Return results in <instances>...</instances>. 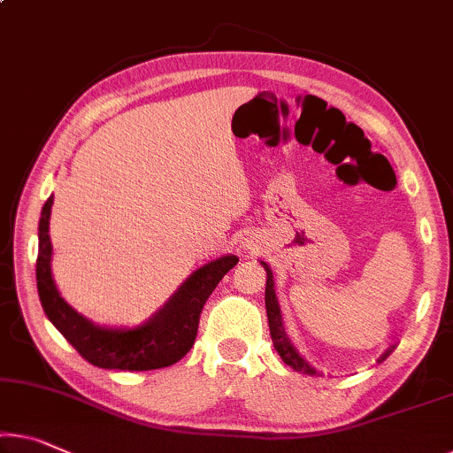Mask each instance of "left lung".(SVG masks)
<instances>
[{
  "label": "left lung",
  "mask_w": 453,
  "mask_h": 453,
  "mask_svg": "<svg viewBox=\"0 0 453 453\" xmlns=\"http://www.w3.org/2000/svg\"><path fill=\"white\" fill-rule=\"evenodd\" d=\"M263 269H265L267 273V283H265V310H267V319H269V332H271V340H273V346L275 350L280 352L281 360L288 366L294 368L297 372H303V374H319L314 366H311L308 360H305L302 354L297 352V348L291 344V340L288 338V334H285V326H283V316H281V308H280V302H277V296H275V281H273V271L267 265L265 261H261ZM393 352V348H388V350L382 354L379 358V363H382L388 354Z\"/></svg>",
  "instance_id": "obj_1"
}]
</instances>
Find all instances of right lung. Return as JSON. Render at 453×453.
<instances>
[{"instance_id": "add662e5", "label": "right lung", "mask_w": 453, "mask_h": 453, "mask_svg": "<svg viewBox=\"0 0 453 453\" xmlns=\"http://www.w3.org/2000/svg\"><path fill=\"white\" fill-rule=\"evenodd\" d=\"M54 196L42 206L38 225V261L36 283L44 314L62 336L71 342L76 352L90 365L99 368H119V371H154V368L172 366L186 357L196 340L200 311L208 296L219 281L231 271L239 257L222 255L208 261L194 271L180 285L164 308L145 319L135 328H105L90 322L79 314L73 305L62 299L52 277V242H50V212Z\"/></svg>"}]
</instances>
